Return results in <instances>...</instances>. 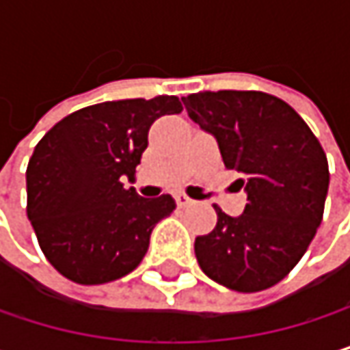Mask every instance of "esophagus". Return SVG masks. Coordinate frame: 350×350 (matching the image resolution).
Here are the masks:
<instances>
[{
  "instance_id": "obj_1",
  "label": "esophagus",
  "mask_w": 350,
  "mask_h": 350,
  "mask_svg": "<svg viewBox=\"0 0 350 350\" xmlns=\"http://www.w3.org/2000/svg\"><path fill=\"white\" fill-rule=\"evenodd\" d=\"M176 202H178V206H190L194 200L186 194H176Z\"/></svg>"
}]
</instances>
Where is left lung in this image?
<instances>
[{
    "instance_id": "obj_1",
    "label": "left lung",
    "mask_w": 350,
    "mask_h": 350,
    "mask_svg": "<svg viewBox=\"0 0 350 350\" xmlns=\"http://www.w3.org/2000/svg\"><path fill=\"white\" fill-rule=\"evenodd\" d=\"M182 101L217 137L225 168L237 170L247 190L241 217L215 206L217 227L194 241L198 265L229 290H267L314 239L330 180L326 154L306 121L273 95L202 91Z\"/></svg>"
}]
</instances>
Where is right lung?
Masks as SVG:
<instances>
[{
    "label": "right lung",
    "instance_id": "obj_1",
    "mask_svg": "<svg viewBox=\"0 0 350 350\" xmlns=\"http://www.w3.org/2000/svg\"><path fill=\"white\" fill-rule=\"evenodd\" d=\"M174 95L107 101L60 119L26 170L28 219L46 259L70 282L107 284L133 271L174 198H142L133 180L158 117L176 115Z\"/></svg>",
    "mask_w": 350,
    "mask_h": 350
}]
</instances>
